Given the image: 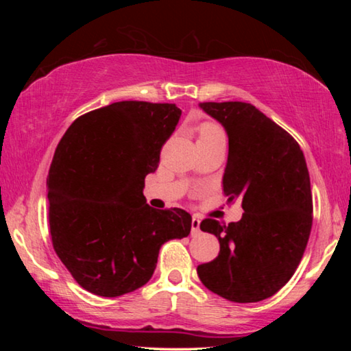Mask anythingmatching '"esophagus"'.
<instances>
[{"label": "esophagus", "instance_id": "34e87169", "mask_svg": "<svg viewBox=\"0 0 351 351\" xmlns=\"http://www.w3.org/2000/svg\"><path fill=\"white\" fill-rule=\"evenodd\" d=\"M199 224H201V219L198 217H193L192 218V235L199 234Z\"/></svg>", "mask_w": 351, "mask_h": 351}]
</instances>
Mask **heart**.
Returning <instances> with one entry per match:
<instances>
[{
  "mask_svg": "<svg viewBox=\"0 0 351 351\" xmlns=\"http://www.w3.org/2000/svg\"><path fill=\"white\" fill-rule=\"evenodd\" d=\"M218 133H223L221 128L215 125V123H212V122H204L203 125L199 127V138H204V136L218 134Z\"/></svg>",
  "mask_w": 351,
  "mask_h": 351,
  "instance_id": "1",
  "label": "heart"
}]
</instances>
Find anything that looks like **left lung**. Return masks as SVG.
<instances>
[{
	"label": "left lung",
	"mask_w": 351,
	"mask_h": 351,
	"mask_svg": "<svg viewBox=\"0 0 351 351\" xmlns=\"http://www.w3.org/2000/svg\"><path fill=\"white\" fill-rule=\"evenodd\" d=\"M229 138L223 190L241 201L240 221L206 218L199 228L219 241V254L197 268L212 293L237 304L274 295L293 277L313 224L310 173L304 152L288 132L251 104L204 102Z\"/></svg>",
	"instance_id": "left-lung-1"
}]
</instances>
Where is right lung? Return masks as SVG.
Segmentation results:
<instances>
[{"label":"right lung","mask_w":351,"mask_h":351,"mask_svg":"<svg viewBox=\"0 0 351 351\" xmlns=\"http://www.w3.org/2000/svg\"><path fill=\"white\" fill-rule=\"evenodd\" d=\"M180 117L175 104L123 100L75 119L58 142L47 175L52 246L90 293L144 287L164 243L190 234V213L153 209L142 193Z\"/></svg>","instance_id":"right-lung-1"}]
</instances>
